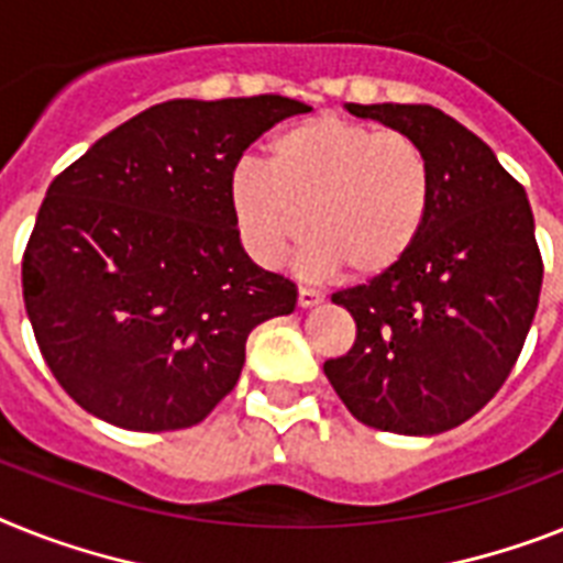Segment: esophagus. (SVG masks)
Wrapping results in <instances>:
<instances>
[{"label": "esophagus", "instance_id": "obj_1", "mask_svg": "<svg viewBox=\"0 0 563 563\" xmlns=\"http://www.w3.org/2000/svg\"><path fill=\"white\" fill-rule=\"evenodd\" d=\"M319 301H322V292L313 287H299V308H313Z\"/></svg>", "mask_w": 563, "mask_h": 563}]
</instances>
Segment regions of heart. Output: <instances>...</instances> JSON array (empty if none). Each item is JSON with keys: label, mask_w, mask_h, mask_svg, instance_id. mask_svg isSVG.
<instances>
[{"label": "heart", "mask_w": 563, "mask_h": 563, "mask_svg": "<svg viewBox=\"0 0 563 563\" xmlns=\"http://www.w3.org/2000/svg\"><path fill=\"white\" fill-rule=\"evenodd\" d=\"M434 201V166L417 137L319 114L267 143V169L241 164L230 203L244 247L278 264L308 232L310 271L351 282L391 273L417 247Z\"/></svg>", "instance_id": "1"}]
</instances>
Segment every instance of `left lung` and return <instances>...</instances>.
<instances>
[{"instance_id": "left-lung-1", "label": "left lung", "mask_w": 563, "mask_h": 563, "mask_svg": "<svg viewBox=\"0 0 563 563\" xmlns=\"http://www.w3.org/2000/svg\"><path fill=\"white\" fill-rule=\"evenodd\" d=\"M347 111L426 146L434 201L406 262L333 292L354 316L356 339L324 374L371 429L440 434L475 417L521 356L543 282L532 209L495 152L434 106Z\"/></svg>"}]
</instances>
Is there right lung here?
Wrapping results in <instances>:
<instances>
[{"mask_svg":"<svg viewBox=\"0 0 563 563\" xmlns=\"http://www.w3.org/2000/svg\"><path fill=\"white\" fill-rule=\"evenodd\" d=\"M290 97L166 100L51 180L22 255V296L63 391L129 431L201 422L239 383L255 324L296 285L250 262L230 178Z\"/></svg>","mask_w":563,"mask_h":563,"instance_id":"obj_1","label":"right lung"}]
</instances>
